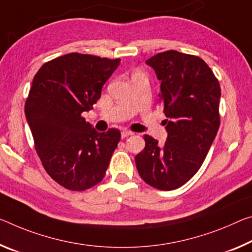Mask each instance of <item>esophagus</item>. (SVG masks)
I'll return each mask as SVG.
<instances>
[{"instance_id": "esophagus-1", "label": "esophagus", "mask_w": 252, "mask_h": 252, "mask_svg": "<svg viewBox=\"0 0 252 252\" xmlns=\"http://www.w3.org/2000/svg\"><path fill=\"white\" fill-rule=\"evenodd\" d=\"M131 134H133L132 132H131V131L125 130V131H122V132H121V138L125 139V138H126V137H129V135H131Z\"/></svg>"}]
</instances>
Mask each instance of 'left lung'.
<instances>
[{
	"instance_id": "8db88e82",
	"label": "left lung",
	"mask_w": 252,
	"mask_h": 252,
	"mask_svg": "<svg viewBox=\"0 0 252 252\" xmlns=\"http://www.w3.org/2000/svg\"><path fill=\"white\" fill-rule=\"evenodd\" d=\"M161 82L159 101L166 114L163 145L145 134L146 147L135 156L140 177L150 186L173 190L197 173L220 126L221 87L197 56L168 50L146 62Z\"/></svg>"
}]
</instances>
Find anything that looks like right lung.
I'll return each mask as SVG.
<instances>
[{"mask_svg": "<svg viewBox=\"0 0 252 252\" xmlns=\"http://www.w3.org/2000/svg\"><path fill=\"white\" fill-rule=\"evenodd\" d=\"M120 62L71 53L43 63L34 75L26 118L48 175L67 189L101 182L118 147V129L99 133L82 113L93 109Z\"/></svg>", "mask_w": 252, "mask_h": 252, "instance_id": "obj_1", "label": "right lung"}]
</instances>
